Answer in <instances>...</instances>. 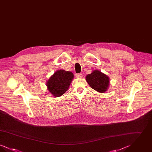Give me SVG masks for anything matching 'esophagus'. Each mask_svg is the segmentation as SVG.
<instances>
[{"mask_svg":"<svg viewBox=\"0 0 152 152\" xmlns=\"http://www.w3.org/2000/svg\"><path fill=\"white\" fill-rule=\"evenodd\" d=\"M76 77H77V78H81V77H83V75H82V73L76 74Z\"/></svg>","mask_w":152,"mask_h":152,"instance_id":"esophagus-1","label":"esophagus"}]
</instances>
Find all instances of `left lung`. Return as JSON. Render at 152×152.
<instances>
[{
  "mask_svg": "<svg viewBox=\"0 0 152 152\" xmlns=\"http://www.w3.org/2000/svg\"><path fill=\"white\" fill-rule=\"evenodd\" d=\"M86 79L90 87L98 92L104 93L108 88V77L98 70H94L91 74H88Z\"/></svg>",
  "mask_w": 152,
  "mask_h": 152,
  "instance_id": "obj_1",
  "label": "left lung"
}]
</instances>
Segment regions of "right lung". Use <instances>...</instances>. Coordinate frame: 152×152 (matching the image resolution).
Wrapping results in <instances>:
<instances>
[{
	"label": "right lung",
	"instance_id": "obj_1",
	"mask_svg": "<svg viewBox=\"0 0 152 152\" xmlns=\"http://www.w3.org/2000/svg\"><path fill=\"white\" fill-rule=\"evenodd\" d=\"M73 77L71 72L58 70L47 81L46 85L48 90L53 96H61L67 91Z\"/></svg>",
	"mask_w": 152,
	"mask_h": 152
}]
</instances>
